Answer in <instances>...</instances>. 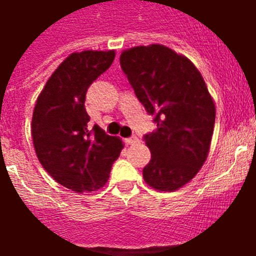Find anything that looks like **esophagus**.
I'll return each instance as SVG.
<instances>
[{
	"mask_svg": "<svg viewBox=\"0 0 256 256\" xmlns=\"http://www.w3.org/2000/svg\"><path fill=\"white\" fill-rule=\"evenodd\" d=\"M124 142H126L128 144H138V142H140V138H138V136H130V138H126V140H124Z\"/></svg>",
	"mask_w": 256,
	"mask_h": 256,
	"instance_id": "obj_1",
	"label": "esophagus"
}]
</instances>
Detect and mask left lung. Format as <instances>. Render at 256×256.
Here are the masks:
<instances>
[{
    "label": "left lung",
    "mask_w": 256,
    "mask_h": 256,
    "mask_svg": "<svg viewBox=\"0 0 256 256\" xmlns=\"http://www.w3.org/2000/svg\"><path fill=\"white\" fill-rule=\"evenodd\" d=\"M120 62L156 124L144 136L152 152L144 179L156 190H178L196 175L210 150L215 104L204 80L188 58L164 45L124 50Z\"/></svg>",
    "instance_id": "1"
}]
</instances>
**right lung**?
Masks as SVG:
<instances>
[{"label":"right lung","mask_w":256,"mask_h":256,"mask_svg":"<svg viewBox=\"0 0 256 256\" xmlns=\"http://www.w3.org/2000/svg\"><path fill=\"white\" fill-rule=\"evenodd\" d=\"M116 53L85 50L70 54L38 96L32 136L42 168L76 192L98 190L108 182L124 144L94 124L85 108L86 92L112 66Z\"/></svg>","instance_id":"1"}]
</instances>
